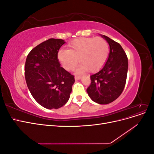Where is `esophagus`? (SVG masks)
Returning a JSON list of instances; mask_svg holds the SVG:
<instances>
[{"label": "esophagus", "instance_id": "1", "mask_svg": "<svg viewBox=\"0 0 154 154\" xmlns=\"http://www.w3.org/2000/svg\"><path fill=\"white\" fill-rule=\"evenodd\" d=\"M81 76H75V77H74V78H75V80H80V79H81Z\"/></svg>", "mask_w": 154, "mask_h": 154}]
</instances>
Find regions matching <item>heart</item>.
Returning <instances> with one entry per match:
<instances>
[{
	"instance_id": "heart-1",
	"label": "heart",
	"mask_w": 154,
	"mask_h": 154,
	"mask_svg": "<svg viewBox=\"0 0 154 154\" xmlns=\"http://www.w3.org/2000/svg\"><path fill=\"white\" fill-rule=\"evenodd\" d=\"M68 50L59 51L58 59L67 71H72L78 62L79 71L96 72L103 67L109 57V45L102 37L82 38L71 42Z\"/></svg>"
}]
</instances>
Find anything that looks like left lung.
Segmentation results:
<instances>
[{
    "mask_svg": "<svg viewBox=\"0 0 154 154\" xmlns=\"http://www.w3.org/2000/svg\"><path fill=\"white\" fill-rule=\"evenodd\" d=\"M102 37L110 45V53L104 67L91 76V85L87 92L96 103L109 104L122 94L127 81L128 58L121 45L109 37Z\"/></svg>",
    "mask_w": 154,
    "mask_h": 154,
    "instance_id": "left-lung-1",
    "label": "left lung"
}]
</instances>
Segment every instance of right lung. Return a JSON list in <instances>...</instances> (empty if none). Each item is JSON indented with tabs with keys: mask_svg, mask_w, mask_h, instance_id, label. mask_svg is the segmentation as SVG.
<instances>
[{
	"mask_svg": "<svg viewBox=\"0 0 154 154\" xmlns=\"http://www.w3.org/2000/svg\"><path fill=\"white\" fill-rule=\"evenodd\" d=\"M64 44L62 39L45 40L32 49L26 60L27 87L37 103L48 109H57L67 103L75 81L58 61V51Z\"/></svg>",
	"mask_w": 154,
	"mask_h": 154,
	"instance_id": "right-lung-1",
	"label": "right lung"
}]
</instances>
